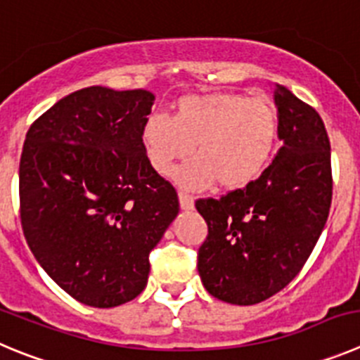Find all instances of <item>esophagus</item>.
<instances>
[{
    "instance_id": "1",
    "label": "esophagus",
    "mask_w": 360,
    "mask_h": 360,
    "mask_svg": "<svg viewBox=\"0 0 360 360\" xmlns=\"http://www.w3.org/2000/svg\"><path fill=\"white\" fill-rule=\"evenodd\" d=\"M178 200H180V209L182 210H193L194 209V198L189 196L187 193L180 191L178 193Z\"/></svg>"
}]
</instances>
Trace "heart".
I'll use <instances>...</instances> for the list:
<instances>
[{"label":"heart","mask_w":360,"mask_h":360,"mask_svg":"<svg viewBox=\"0 0 360 360\" xmlns=\"http://www.w3.org/2000/svg\"><path fill=\"white\" fill-rule=\"evenodd\" d=\"M278 115L273 103L239 92L193 94L176 101L171 117L150 115L141 130L148 162L167 174L174 162L193 153V162L174 171L187 189L212 184L239 191L253 184L275 151Z\"/></svg>","instance_id":"heart-1"}]
</instances>
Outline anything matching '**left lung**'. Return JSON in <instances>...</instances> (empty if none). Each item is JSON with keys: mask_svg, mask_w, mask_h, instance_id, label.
<instances>
[{"mask_svg": "<svg viewBox=\"0 0 360 360\" xmlns=\"http://www.w3.org/2000/svg\"><path fill=\"white\" fill-rule=\"evenodd\" d=\"M282 148L248 187L198 200L209 226L198 271L221 302L255 305L282 291L307 262L332 203L330 141L311 105L275 85Z\"/></svg>", "mask_w": 360, "mask_h": 360, "instance_id": "left-lung-1", "label": "left lung"}]
</instances>
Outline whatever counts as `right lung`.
<instances>
[{
	"mask_svg": "<svg viewBox=\"0 0 360 360\" xmlns=\"http://www.w3.org/2000/svg\"><path fill=\"white\" fill-rule=\"evenodd\" d=\"M153 101L144 89H80L26 134L22 233L42 269L91 307H117L143 292L150 252L180 210L141 143Z\"/></svg>",
	"mask_w": 360,
	"mask_h": 360,
	"instance_id": "add662e5",
	"label": "right lung"
}]
</instances>
